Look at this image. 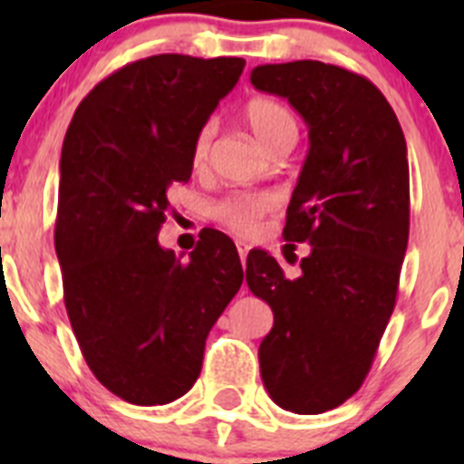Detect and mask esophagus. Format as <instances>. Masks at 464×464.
Returning a JSON list of instances; mask_svg holds the SVG:
<instances>
[{
  "instance_id": "obj_1",
  "label": "esophagus",
  "mask_w": 464,
  "mask_h": 464,
  "mask_svg": "<svg viewBox=\"0 0 464 464\" xmlns=\"http://www.w3.org/2000/svg\"><path fill=\"white\" fill-rule=\"evenodd\" d=\"M237 251H239L241 262H244L246 256H248V251H251V246L246 244V241H237Z\"/></svg>"
}]
</instances>
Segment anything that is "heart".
<instances>
[{"mask_svg":"<svg viewBox=\"0 0 464 464\" xmlns=\"http://www.w3.org/2000/svg\"><path fill=\"white\" fill-rule=\"evenodd\" d=\"M244 122L248 125L256 141L262 149L274 153L285 143L297 141V121L290 109L272 97H253L244 104ZM213 141V125L207 122L197 130L192 139L190 162L195 169H204L208 162ZM272 208V199L267 195H232L213 207V218L223 223L237 235H251L260 218Z\"/></svg>","mask_w":464,"mask_h":464,"instance_id":"obj_1","label":"heart"}]
</instances>
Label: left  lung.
Segmentation results:
<instances>
[{
    "label": "left lung",
    "mask_w": 464,
    "mask_h": 464,
    "mask_svg": "<svg viewBox=\"0 0 464 464\" xmlns=\"http://www.w3.org/2000/svg\"><path fill=\"white\" fill-rule=\"evenodd\" d=\"M251 83L285 97L309 127L283 227L285 241L311 246L302 274L285 278L269 253L251 251L246 283L274 311L257 351L262 383L278 407L311 416L358 392L395 309L409 241L407 141L381 90L348 69L262 64Z\"/></svg>",
    "instance_id": "8db88e82"
}]
</instances>
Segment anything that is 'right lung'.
<instances>
[{
    "mask_svg": "<svg viewBox=\"0 0 464 464\" xmlns=\"http://www.w3.org/2000/svg\"><path fill=\"white\" fill-rule=\"evenodd\" d=\"M241 57L165 53L125 64L79 104L60 158L55 251L85 362L130 404L186 395L204 343L244 281L232 239L208 229L186 262L158 241L167 190L188 183L197 130Z\"/></svg>",
    "mask_w": 464,
    "mask_h": 464,
    "instance_id": "add662e5",
    "label": "right lung"
}]
</instances>
